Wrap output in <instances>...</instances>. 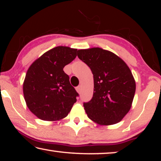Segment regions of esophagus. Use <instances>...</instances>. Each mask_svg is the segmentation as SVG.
<instances>
[{
	"label": "esophagus",
	"instance_id": "obj_1",
	"mask_svg": "<svg viewBox=\"0 0 161 161\" xmlns=\"http://www.w3.org/2000/svg\"><path fill=\"white\" fill-rule=\"evenodd\" d=\"M76 90H77V92H78L79 94H80L81 93V86H77V88H76Z\"/></svg>",
	"mask_w": 161,
	"mask_h": 161
}]
</instances>
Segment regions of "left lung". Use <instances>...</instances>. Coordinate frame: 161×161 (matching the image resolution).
<instances>
[{"mask_svg":"<svg viewBox=\"0 0 161 161\" xmlns=\"http://www.w3.org/2000/svg\"><path fill=\"white\" fill-rule=\"evenodd\" d=\"M77 56L94 76V94L84 103L87 116L95 124L119 123L131 108L136 81L129 67L112 52L100 47L78 50Z\"/></svg>","mask_w":161,"mask_h":161,"instance_id":"1","label":"left lung"}]
</instances>
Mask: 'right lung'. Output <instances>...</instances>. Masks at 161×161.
Wrapping results in <instances>:
<instances>
[{"instance_id": "right-lung-1", "label": "right lung", "mask_w": 161, "mask_h": 161, "mask_svg": "<svg viewBox=\"0 0 161 161\" xmlns=\"http://www.w3.org/2000/svg\"><path fill=\"white\" fill-rule=\"evenodd\" d=\"M77 49L58 46L32 62L23 81L24 99L30 111L43 121L65 118L78 93L63 68L77 57Z\"/></svg>"}]
</instances>
